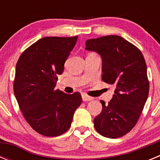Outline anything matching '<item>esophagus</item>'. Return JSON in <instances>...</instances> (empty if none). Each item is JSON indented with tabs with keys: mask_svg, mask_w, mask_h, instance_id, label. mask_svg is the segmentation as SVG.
Listing matches in <instances>:
<instances>
[{
	"mask_svg": "<svg viewBox=\"0 0 160 160\" xmlns=\"http://www.w3.org/2000/svg\"><path fill=\"white\" fill-rule=\"evenodd\" d=\"M82 100L84 102L90 101V100L93 99L92 97H90V96H88V95H87V94H82Z\"/></svg>",
	"mask_w": 160,
	"mask_h": 160,
	"instance_id": "obj_1",
	"label": "esophagus"
}]
</instances>
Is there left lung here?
Here are the masks:
<instances>
[{
    "mask_svg": "<svg viewBox=\"0 0 160 160\" xmlns=\"http://www.w3.org/2000/svg\"><path fill=\"white\" fill-rule=\"evenodd\" d=\"M86 49L102 58L103 82L115 87L112 99L94 119V128L104 137L116 138L135 126L149 94V81L143 55L133 44L117 35L86 42Z\"/></svg>",
    "mask_w": 160,
    "mask_h": 160,
    "instance_id": "1",
    "label": "left lung"
}]
</instances>
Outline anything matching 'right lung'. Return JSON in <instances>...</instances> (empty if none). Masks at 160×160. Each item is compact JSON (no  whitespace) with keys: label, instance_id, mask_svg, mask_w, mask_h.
Returning <instances> with one entry per match:
<instances>
[{"label":"right lung","instance_id":"add662e5","mask_svg":"<svg viewBox=\"0 0 160 160\" xmlns=\"http://www.w3.org/2000/svg\"><path fill=\"white\" fill-rule=\"evenodd\" d=\"M77 40L78 36L46 37L25 49L17 62L13 91L18 106L31 128L44 136L67 131L82 101L80 93L55 89Z\"/></svg>","mask_w":160,"mask_h":160}]
</instances>
